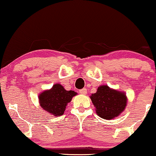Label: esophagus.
I'll return each mask as SVG.
<instances>
[{
  "instance_id": "obj_1",
  "label": "esophagus",
  "mask_w": 156,
  "mask_h": 156,
  "mask_svg": "<svg viewBox=\"0 0 156 156\" xmlns=\"http://www.w3.org/2000/svg\"><path fill=\"white\" fill-rule=\"evenodd\" d=\"M80 93L82 94H84V95L87 94V89H86V88H84V89H80Z\"/></svg>"
}]
</instances>
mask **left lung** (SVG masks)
Here are the masks:
<instances>
[{
    "label": "left lung",
    "instance_id": "left-lung-1",
    "mask_svg": "<svg viewBox=\"0 0 156 156\" xmlns=\"http://www.w3.org/2000/svg\"><path fill=\"white\" fill-rule=\"evenodd\" d=\"M90 98L98 116L108 120L118 116L126 106L125 94L110 89L106 85L98 87L97 92Z\"/></svg>",
    "mask_w": 156,
    "mask_h": 156
}]
</instances>
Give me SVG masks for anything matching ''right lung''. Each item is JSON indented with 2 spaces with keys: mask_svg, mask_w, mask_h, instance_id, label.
Segmentation results:
<instances>
[{
  "mask_svg": "<svg viewBox=\"0 0 156 156\" xmlns=\"http://www.w3.org/2000/svg\"><path fill=\"white\" fill-rule=\"evenodd\" d=\"M75 95L76 93L74 91H67L61 84H56L50 90L40 94V104L42 108L50 114L61 116L64 114L67 104Z\"/></svg>",
  "mask_w": 156,
  "mask_h": 156,
  "instance_id": "add662e5",
  "label": "right lung"
}]
</instances>
